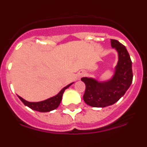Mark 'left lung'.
<instances>
[{
    "label": "left lung",
    "mask_w": 147,
    "mask_h": 147,
    "mask_svg": "<svg viewBox=\"0 0 147 147\" xmlns=\"http://www.w3.org/2000/svg\"><path fill=\"white\" fill-rule=\"evenodd\" d=\"M112 47L119 53V62L112 80L98 82L91 78L83 77L85 84L83 99L87 105L94 107H105L118 102L132 82V61L127 49L116 40L111 39Z\"/></svg>",
    "instance_id": "left-lung-1"
}]
</instances>
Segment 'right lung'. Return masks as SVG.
<instances>
[{"label": "right lung", "mask_w": 147, "mask_h": 147, "mask_svg": "<svg viewBox=\"0 0 147 147\" xmlns=\"http://www.w3.org/2000/svg\"><path fill=\"white\" fill-rule=\"evenodd\" d=\"M71 85H72V83L70 84V85H67L66 87H65L55 96L52 97V98H48V99L45 100V101H42V102H29L26 101L25 99H23L20 96H19V98L21 100L22 102L24 105L28 106V107H30L32 110H37V111H39V112H49V111H51V110H54L56 108H57L58 106L60 104L61 101H62V95H63L65 90L67 89Z\"/></svg>", "instance_id": "1"}]
</instances>
